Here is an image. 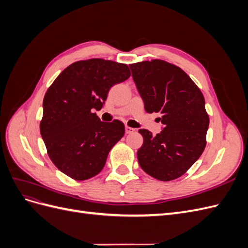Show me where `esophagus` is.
Masks as SVG:
<instances>
[{
	"label": "esophagus",
	"mask_w": 248,
	"mask_h": 248,
	"mask_svg": "<svg viewBox=\"0 0 248 248\" xmlns=\"http://www.w3.org/2000/svg\"><path fill=\"white\" fill-rule=\"evenodd\" d=\"M133 131H134V128H132V127L125 126V132L126 133H132Z\"/></svg>",
	"instance_id": "obj_1"
}]
</instances>
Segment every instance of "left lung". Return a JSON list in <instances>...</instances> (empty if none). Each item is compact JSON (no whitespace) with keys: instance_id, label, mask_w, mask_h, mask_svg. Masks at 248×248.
<instances>
[{"instance_id":"8db88e82","label":"left lung","mask_w":248,"mask_h":248,"mask_svg":"<svg viewBox=\"0 0 248 248\" xmlns=\"http://www.w3.org/2000/svg\"><path fill=\"white\" fill-rule=\"evenodd\" d=\"M132 78L149 114L157 112L162 130L152 136L140 129L144 142L138 150L148 175L170 181L184 175L206 147L209 116L201 90L180 67L162 60L129 65Z\"/></svg>"}]
</instances>
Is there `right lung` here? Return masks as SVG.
Instances as JSON below:
<instances>
[{
	"instance_id": "1",
	"label": "right lung",
	"mask_w": 248,
	"mask_h": 248,
	"mask_svg": "<svg viewBox=\"0 0 248 248\" xmlns=\"http://www.w3.org/2000/svg\"><path fill=\"white\" fill-rule=\"evenodd\" d=\"M130 77L126 64L90 59L69 65L43 99L40 133L55 166L74 180L99 174L110 149L124 136V124L101 122L99 110L109 89Z\"/></svg>"
}]
</instances>
